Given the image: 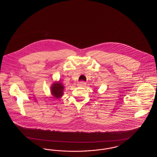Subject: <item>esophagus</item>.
Instances as JSON below:
<instances>
[{
	"label": "esophagus",
	"instance_id": "obj_1",
	"mask_svg": "<svg viewBox=\"0 0 157 157\" xmlns=\"http://www.w3.org/2000/svg\"><path fill=\"white\" fill-rule=\"evenodd\" d=\"M86 83L85 82L82 81V82H79L78 83V86L84 87V86L86 85Z\"/></svg>",
	"mask_w": 157,
	"mask_h": 157
}]
</instances>
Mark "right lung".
<instances>
[{"instance_id":"1","label":"right lung","mask_w":157,"mask_h":157,"mask_svg":"<svg viewBox=\"0 0 157 157\" xmlns=\"http://www.w3.org/2000/svg\"><path fill=\"white\" fill-rule=\"evenodd\" d=\"M63 86L60 82L55 83L53 84L51 88L52 94L54 96V97L57 98L61 97L63 94Z\"/></svg>"}]
</instances>
